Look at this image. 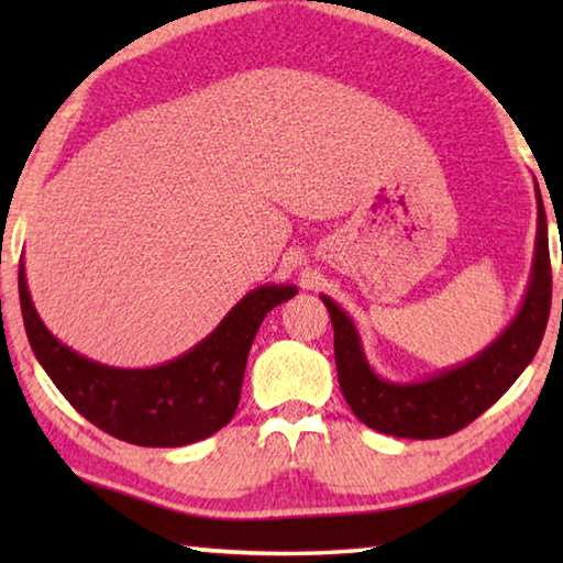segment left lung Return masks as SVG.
I'll return each instance as SVG.
<instances>
[{"instance_id":"1","label":"left lung","mask_w":563,"mask_h":563,"mask_svg":"<svg viewBox=\"0 0 563 563\" xmlns=\"http://www.w3.org/2000/svg\"><path fill=\"white\" fill-rule=\"evenodd\" d=\"M537 247L531 280L509 328L464 365L424 383H387L367 365L355 322L322 295L335 330V365L340 389L360 422L405 440H437L460 432L497 402L527 369L544 338L551 310V261L547 211L537 186Z\"/></svg>"}]
</instances>
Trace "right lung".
Returning <instances> with one entry per match:
<instances>
[{
	"label": "right lung",
	"mask_w": 563,
	"mask_h": 563,
	"mask_svg": "<svg viewBox=\"0 0 563 563\" xmlns=\"http://www.w3.org/2000/svg\"><path fill=\"white\" fill-rule=\"evenodd\" d=\"M295 292V285L255 288L186 355L148 369H121L79 355L44 328L26 288L24 263H19V302L40 365L76 412L139 446H184L231 422L255 332Z\"/></svg>",
	"instance_id": "add662e5"
}]
</instances>
